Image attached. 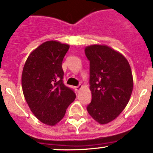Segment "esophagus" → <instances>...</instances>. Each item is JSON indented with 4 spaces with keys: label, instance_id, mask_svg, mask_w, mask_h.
Here are the masks:
<instances>
[{
    "label": "esophagus",
    "instance_id": "34e87169",
    "mask_svg": "<svg viewBox=\"0 0 153 153\" xmlns=\"http://www.w3.org/2000/svg\"><path fill=\"white\" fill-rule=\"evenodd\" d=\"M81 88H82V86H81V85H78V86H75V90L77 91V92H78V91H79L80 89H81Z\"/></svg>",
    "mask_w": 153,
    "mask_h": 153
}]
</instances>
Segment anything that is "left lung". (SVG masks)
<instances>
[{"label":"left lung","instance_id":"obj_1","mask_svg":"<svg viewBox=\"0 0 153 153\" xmlns=\"http://www.w3.org/2000/svg\"><path fill=\"white\" fill-rule=\"evenodd\" d=\"M89 61L92 101L89 115L101 124L113 121L127 105L133 88L132 71L124 55L104 45L85 48Z\"/></svg>","mask_w":153,"mask_h":153}]
</instances>
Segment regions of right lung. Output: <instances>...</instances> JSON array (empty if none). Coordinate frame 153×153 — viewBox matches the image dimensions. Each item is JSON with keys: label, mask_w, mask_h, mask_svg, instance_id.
<instances>
[{"label": "right lung", "mask_w": 153, "mask_h": 153, "mask_svg": "<svg viewBox=\"0 0 153 153\" xmlns=\"http://www.w3.org/2000/svg\"><path fill=\"white\" fill-rule=\"evenodd\" d=\"M69 46L49 41L31 52L22 72L23 92L32 113L54 126L64 117L75 100L73 89L64 85L62 62Z\"/></svg>", "instance_id": "add662e5"}]
</instances>
